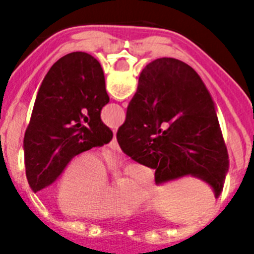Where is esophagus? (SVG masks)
I'll return each instance as SVG.
<instances>
[{
	"label": "esophagus",
	"instance_id": "1",
	"mask_svg": "<svg viewBox=\"0 0 254 254\" xmlns=\"http://www.w3.org/2000/svg\"><path fill=\"white\" fill-rule=\"evenodd\" d=\"M109 147H111L112 150H116V151H121L120 150V146L119 143H117V139H116V135L113 137V139H112V142L109 143Z\"/></svg>",
	"mask_w": 254,
	"mask_h": 254
}]
</instances>
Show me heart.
I'll use <instances>...</instances> for the list:
<instances>
[{
    "label": "heart",
    "instance_id": "heart-1",
    "mask_svg": "<svg viewBox=\"0 0 254 254\" xmlns=\"http://www.w3.org/2000/svg\"><path fill=\"white\" fill-rule=\"evenodd\" d=\"M113 174L96 154H81L65 167L57 192L64 213L89 219L123 216L137 208L150 192L145 170L134 166L120 187H111Z\"/></svg>",
    "mask_w": 254,
    "mask_h": 254
}]
</instances>
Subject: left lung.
I'll return each instance as SVG.
<instances>
[{"label":"left lung","instance_id":"left-lung-1","mask_svg":"<svg viewBox=\"0 0 254 254\" xmlns=\"http://www.w3.org/2000/svg\"><path fill=\"white\" fill-rule=\"evenodd\" d=\"M109 103L101 65L87 53L61 58L42 81L25 138L26 178L34 192L61 177L71 159L111 142L101 121Z\"/></svg>","mask_w":254,"mask_h":254}]
</instances>
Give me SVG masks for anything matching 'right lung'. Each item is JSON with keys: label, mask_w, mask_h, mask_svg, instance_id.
<instances>
[{"label": "right lung", "mask_w": 254, "mask_h": 254, "mask_svg": "<svg viewBox=\"0 0 254 254\" xmlns=\"http://www.w3.org/2000/svg\"><path fill=\"white\" fill-rule=\"evenodd\" d=\"M117 141L127 157L155 170L157 185L193 175L216 197L223 191L229 159L215 103L183 62L159 58L142 69Z\"/></svg>", "instance_id": "right-lung-1"}]
</instances>
